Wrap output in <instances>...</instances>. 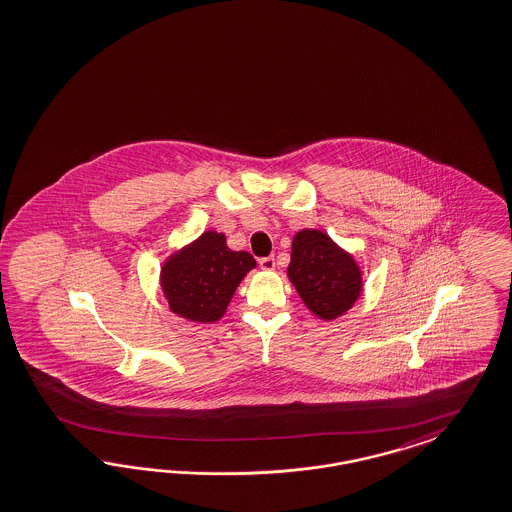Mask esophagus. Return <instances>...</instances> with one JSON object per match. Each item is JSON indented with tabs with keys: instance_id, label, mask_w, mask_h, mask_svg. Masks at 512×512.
<instances>
[{
	"instance_id": "1",
	"label": "esophagus",
	"mask_w": 512,
	"mask_h": 512,
	"mask_svg": "<svg viewBox=\"0 0 512 512\" xmlns=\"http://www.w3.org/2000/svg\"><path fill=\"white\" fill-rule=\"evenodd\" d=\"M260 267L265 269V271H271V269L275 267V258H273V256H265V258H260Z\"/></svg>"
}]
</instances>
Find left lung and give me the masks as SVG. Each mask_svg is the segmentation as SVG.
Listing matches in <instances>:
<instances>
[{
    "mask_svg": "<svg viewBox=\"0 0 512 512\" xmlns=\"http://www.w3.org/2000/svg\"><path fill=\"white\" fill-rule=\"evenodd\" d=\"M286 273L307 309L322 321L338 319L362 292L357 260L319 229H302L294 235Z\"/></svg>",
    "mask_w": 512,
    "mask_h": 512,
    "instance_id": "1",
    "label": "left lung"
}]
</instances>
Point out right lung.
<instances>
[{"label": "right lung", "instance_id": "obj_1", "mask_svg": "<svg viewBox=\"0 0 512 512\" xmlns=\"http://www.w3.org/2000/svg\"><path fill=\"white\" fill-rule=\"evenodd\" d=\"M254 267L248 252L231 250L226 235L210 229L169 256L161 267V288L172 313L191 322H216Z\"/></svg>", "mask_w": 512, "mask_h": 512}]
</instances>
